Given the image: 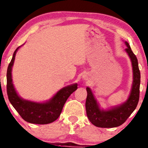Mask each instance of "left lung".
Listing matches in <instances>:
<instances>
[{
    "label": "left lung",
    "instance_id": "left-lung-1",
    "mask_svg": "<svg viewBox=\"0 0 148 148\" xmlns=\"http://www.w3.org/2000/svg\"><path fill=\"white\" fill-rule=\"evenodd\" d=\"M127 48L126 53L131 60L134 72V82L132 89L127 101L119 106L110 110H101L94 98L91 90L86 88L87 98L86 101V110L89 121L95 126L101 128H113L123 124L137 107L140 96V73L136 56L131 50L127 42H125Z\"/></svg>",
    "mask_w": 148,
    "mask_h": 148
}]
</instances>
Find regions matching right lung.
<instances>
[{
	"instance_id": "add662e5",
	"label": "right lung",
	"mask_w": 148,
	"mask_h": 148,
	"mask_svg": "<svg viewBox=\"0 0 148 148\" xmlns=\"http://www.w3.org/2000/svg\"><path fill=\"white\" fill-rule=\"evenodd\" d=\"M14 52L7 70V93L8 99L21 117L32 124H47L53 122L60 116L63 106L73 92L77 89V84H73L60 90L51 100L44 103H34L19 98L15 91L12 80V67L16 53Z\"/></svg>"
}]
</instances>
